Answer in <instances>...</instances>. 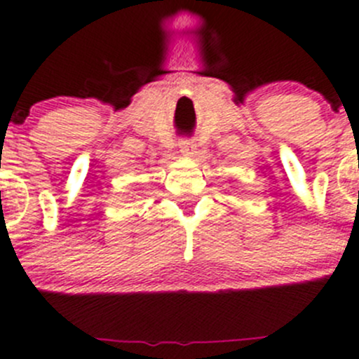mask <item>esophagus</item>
Wrapping results in <instances>:
<instances>
[{
	"label": "esophagus",
	"instance_id": "1",
	"mask_svg": "<svg viewBox=\"0 0 359 359\" xmlns=\"http://www.w3.org/2000/svg\"><path fill=\"white\" fill-rule=\"evenodd\" d=\"M179 147H180V152H182L184 156L193 157L196 154V143L193 142V140H187V138L180 140Z\"/></svg>",
	"mask_w": 359,
	"mask_h": 359
}]
</instances>
